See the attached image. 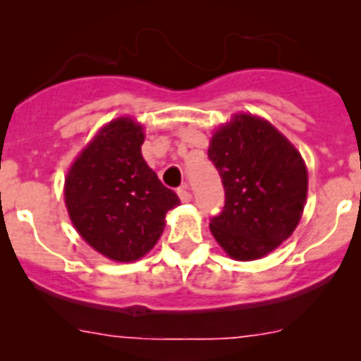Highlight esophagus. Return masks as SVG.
<instances>
[{"label": "esophagus", "instance_id": "esophagus-1", "mask_svg": "<svg viewBox=\"0 0 361 361\" xmlns=\"http://www.w3.org/2000/svg\"><path fill=\"white\" fill-rule=\"evenodd\" d=\"M178 195H180L181 202H190L192 201V194L188 190V185H183V187L178 188Z\"/></svg>", "mask_w": 361, "mask_h": 361}]
</instances>
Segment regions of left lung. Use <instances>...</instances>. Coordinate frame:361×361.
<instances>
[{"label":"left lung","instance_id":"obj_1","mask_svg":"<svg viewBox=\"0 0 361 361\" xmlns=\"http://www.w3.org/2000/svg\"><path fill=\"white\" fill-rule=\"evenodd\" d=\"M207 157L225 188L224 211L209 228L228 257L257 260L293 234L307 197V169L272 123L238 113L213 134Z\"/></svg>","mask_w":361,"mask_h":361}]
</instances>
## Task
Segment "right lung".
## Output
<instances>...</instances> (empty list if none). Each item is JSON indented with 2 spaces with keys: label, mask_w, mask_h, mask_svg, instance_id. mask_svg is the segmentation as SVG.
Returning a JSON list of instances; mask_svg holds the SVG:
<instances>
[{
  "label": "right lung",
  "mask_w": 361,
  "mask_h": 361,
  "mask_svg": "<svg viewBox=\"0 0 361 361\" xmlns=\"http://www.w3.org/2000/svg\"><path fill=\"white\" fill-rule=\"evenodd\" d=\"M143 127L129 116L104 126L73 162L64 199L83 241L115 262H134L162 235L180 199L145 162Z\"/></svg>",
  "instance_id": "right-lung-1"
}]
</instances>
